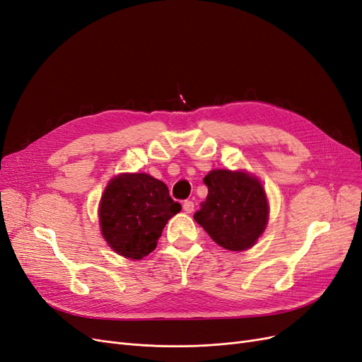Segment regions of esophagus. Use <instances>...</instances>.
I'll return each mask as SVG.
<instances>
[{"label": "esophagus", "instance_id": "1", "mask_svg": "<svg viewBox=\"0 0 362 362\" xmlns=\"http://www.w3.org/2000/svg\"><path fill=\"white\" fill-rule=\"evenodd\" d=\"M182 208H184V211H185V213H193V210H194V204H193L192 201H185V202L182 204Z\"/></svg>", "mask_w": 362, "mask_h": 362}]
</instances>
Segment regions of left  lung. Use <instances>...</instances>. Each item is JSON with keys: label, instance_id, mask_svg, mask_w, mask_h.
<instances>
[{"label": "left lung", "instance_id": "8db88e82", "mask_svg": "<svg viewBox=\"0 0 362 362\" xmlns=\"http://www.w3.org/2000/svg\"><path fill=\"white\" fill-rule=\"evenodd\" d=\"M204 184L208 196L194 213V221L228 250L254 246L269 217L266 192L259 181L246 172L222 169L208 173Z\"/></svg>", "mask_w": 362, "mask_h": 362}]
</instances>
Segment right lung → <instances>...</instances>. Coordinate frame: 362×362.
Here are the masks:
<instances>
[{"label":"right lung","instance_id":"obj_1","mask_svg":"<svg viewBox=\"0 0 362 362\" xmlns=\"http://www.w3.org/2000/svg\"><path fill=\"white\" fill-rule=\"evenodd\" d=\"M180 211L166 184L148 173H124L108 182L101 198V231L116 254L141 259L157 247L164 225Z\"/></svg>","mask_w":362,"mask_h":362}]
</instances>
